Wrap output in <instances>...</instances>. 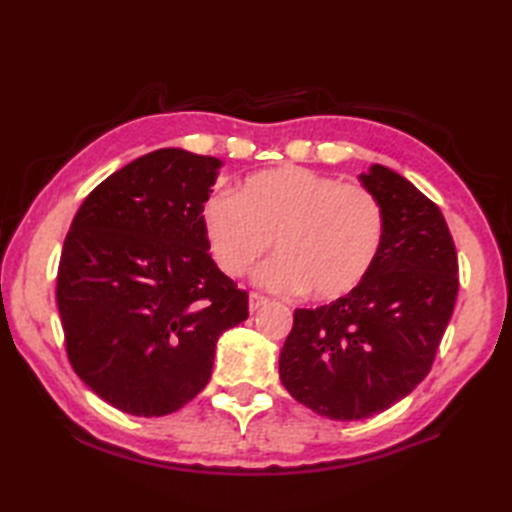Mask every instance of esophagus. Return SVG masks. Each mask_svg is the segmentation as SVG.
<instances>
[{"label":"esophagus","mask_w":512,"mask_h":512,"mask_svg":"<svg viewBox=\"0 0 512 512\" xmlns=\"http://www.w3.org/2000/svg\"><path fill=\"white\" fill-rule=\"evenodd\" d=\"M266 303H268V299L264 295H259V292H250V297H248L250 312H257L259 308H264Z\"/></svg>","instance_id":"1"}]
</instances>
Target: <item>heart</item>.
Here are the masks:
<instances>
[{
    "mask_svg": "<svg viewBox=\"0 0 512 512\" xmlns=\"http://www.w3.org/2000/svg\"><path fill=\"white\" fill-rule=\"evenodd\" d=\"M202 228L224 275L250 273L275 239L279 257L259 270L257 284L334 301L372 273L385 213L365 187L284 165L246 178L237 193H213L202 206Z\"/></svg>",
    "mask_w": 512,
    "mask_h": 512,
    "instance_id": "b5f03b06",
    "label": "heart"
}]
</instances>
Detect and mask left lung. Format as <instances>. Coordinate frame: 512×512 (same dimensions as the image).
Returning <instances> with one entry per match:
<instances>
[{
  "label": "left lung",
  "mask_w": 512,
  "mask_h": 512,
  "mask_svg": "<svg viewBox=\"0 0 512 512\" xmlns=\"http://www.w3.org/2000/svg\"><path fill=\"white\" fill-rule=\"evenodd\" d=\"M385 213L372 273L350 295L295 310L279 354L288 394L330 420L396 405L431 372L458 299V253L444 215L400 173H361Z\"/></svg>",
  "instance_id": "1"
}]
</instances>
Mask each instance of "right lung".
Returning <instances> with one entry per match:
<instances>
[{
    "label": "right lung",
    "mask_w": 512,
    "mask_h": 512,
    "mask_svg": "<svg viewBox=\"0 0 512 512\" xmlns=\"http://www.w3.org/2000/svg\"><path fill=\"white\" fill-rule=\"evenodd\" d=\"M222 162L158 149L105 178L76 211L57 273L70 365L118 411L158 418L206 387L220 334L248 295L209 255L202 206Z\"/></svg>",
    "instance_id": "add662e5"
}]
</instances>
